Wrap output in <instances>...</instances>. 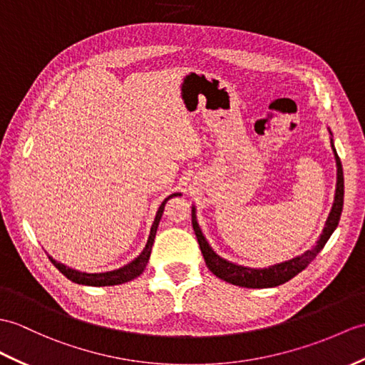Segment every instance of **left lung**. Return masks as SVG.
Wrapping results in <instances>:
<instances>
[{"instance_id":"obj_1","label":"left lung","mask_w":365,"mask_h":365,"mask_svg":"<svg viewBox=\"0 0 365 365\" xmlns=\"http://www.w3.org/2000/svg\"><path fill=\"white\" fill-rule=\"evenodd\" d=\"M331 133V130H329ZM333 135V133H331ZM331 148L334 152L336 158V166H337V182H336V194H334V203L329 211V216L327 219V224L324 232H322L317 244L311 250H307L302 255L295 257L292 259H287L283 262H278V264L262 267V269H252L245 267L241 264H236V262L227 261L221 258L217 253L210 247L207 242L205 236H203L200 227L197 224L196 217V208L192 207L191 210V217H192V228L194 233H196L197 242L200 245L203 259L207 262V267L213 272L217 278L224 279L227 283H232L241 287H252V289H259V287H274L279 286L286 282H289L297 274H300L304 267H308L309 262L317 257V253L324 249V245L329 240V236L333 235L336 227L339 224V219L342 215V207H344V171H342V163L341 158H339L337 152L334 149V143L331 138Z\"/></svg>"}]
</instances>
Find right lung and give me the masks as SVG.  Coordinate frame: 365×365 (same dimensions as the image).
Masks as SVG:
<instances>
[{"mask_svg":"<svg viewBox=\"0 0 365 365\" xmlns=\"http://www.w3.org/2000/svg\"><path fill=\"white\" fill-rule=\"evenodd\" d=\"M174 196H180V192H174L171 196H168L163 202L162 205H160L155 219H154V224L150 227V233H149V240L146 242V247L143 249V252L140 255L135 258L133 261H130L129 264H125L120 269H115V270H110V272H101V274H87V272H81V270H76L68 267L62 262H58L56 259H53L49 257L51 262L58 269V272H62L68 279H71V282L78 283V284H86V286H115V284H123L130 282V279L137 278L143 274V270L146 269V264L149 261L150 257V250H152V244H154L155 240V233H157V228L160 224V219H162L163 215V210H165V203L174 197Z\"/></svg>","mask_w":365,"mask_h":365,"instance_id":"1","label":"right lung"}]
</instances>
